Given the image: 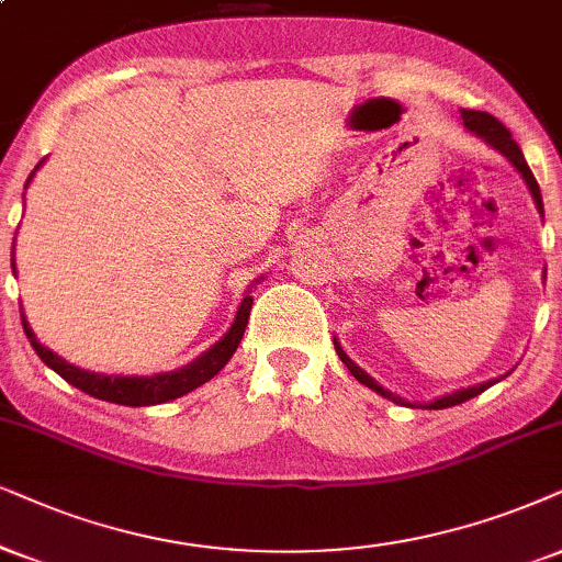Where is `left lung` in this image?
Here are the masks:
<instances>
[{
    "label": "left lung",
    "instance_id": "left-lung-1",
    "mask_svg": "<svg viewBox=\"0 0 562 562\" xmlns=\"http://www.w3.org/2000/svg\"><path fill=\"white\" fill-rule=\"evenodd\" d=\"M461 122H464V130H467V132L474 134V137H480L482 142H485L487 147H493V150H498V153L503 155V158H506V160L510 162V166H514V168L518 170V173H521L524 183H527L529 191H531V199H535L539 215L544 217V204H542V194H539V183H537V179H535V173H531V170H529L527 160H524V153L518 150V145L514 142V137H510V132L506 130V126H503V124L498 122V119L490 116V113H485V111H467V109L461 111ZM334 347H337L339 360H342V363L347 366V371H350V373L355 375V379L363 383V386L373 389V392L381 394L383 400H389V402H394V404H404V407L446 409V407H453V404H461V402L472 400V396L482 394V392H485V389L493 386V383H498V379H490V381L474 383V386L457 389V392L438 396V400H432V402H423V404H420V402H407V400H402L400 394H392V392H389V389H383L381 383L373 379V375H368V373L363 371V368L355 363L350 355H347V352L342 350V345H339L337 339H334ZM508 373H510V371H508ZM508 373H506V375H508ZM506 375H501V379H506Z\"/></svg>",
    "mask_w": 562,
    "mask_h": 562
}]
</instances>
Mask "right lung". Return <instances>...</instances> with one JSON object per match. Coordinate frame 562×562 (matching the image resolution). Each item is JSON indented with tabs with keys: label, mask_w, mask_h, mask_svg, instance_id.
<instances>
[{
	"label": "right lung",
	"mask_w": 562,
	"mask_h": 562,
	"mask_svg": "<svg viewBox=\"0 0 562 562\" xmlns=\"http://www.w3.org/2000/svg\"><path fill=\"white\" fill-rule=\"evenodd\" d=\"M41 166H44V160L33 168L31 176H27L25 189H27V183L33 181L35 170H38ZM12 274H18L15 246H12ZM259 280H254L251 285H248L244 301H240L238 311H236V318H233L231 329L225 331L223 337H220L217 342L210 347V350H204L199 358H194L187 366L176 368V371L153 373V375L95 373V371H85V368H77L72 363H67V360L59 358L54 350H48L46 345H41L38 339H35V334L31 329V324H27L23 308H20V318H23V329L27 334V339H31L33 350L38 352V358L44 360L52 371L59 373L64 381L72 383L75 389L95 396V400L124 404V407H150V404L179 400V396L194 392V389L202 386V383H207L210 379H215V375L223 371L225 363H228V360L233 358V352H236V347L240 345V339H244V329L248 324V314H251V303H254L251 290H254V285H259Z\"/></svg>",
	"instance_id": "right-lung-1"
}]
</instances>
